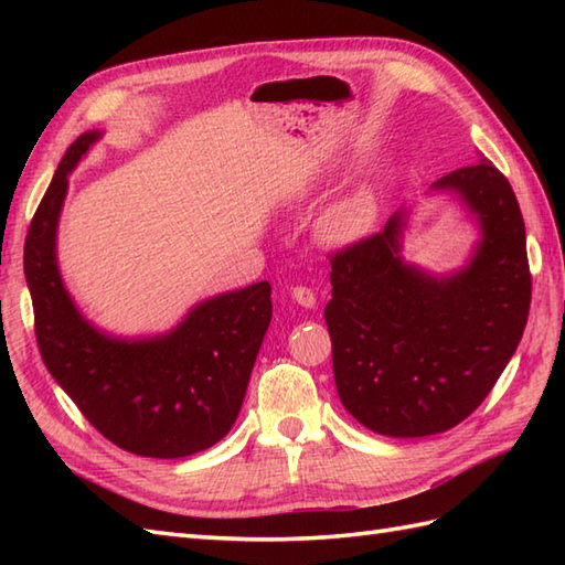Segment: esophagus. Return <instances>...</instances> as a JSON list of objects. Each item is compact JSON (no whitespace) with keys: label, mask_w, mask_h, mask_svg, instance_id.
Masks as SVG:
<instances>
[{"label":"esophagus","mask_w":565,"mask_h":565,"mask_svg":"<svg viewBox=\"0 0 565 565\" xmlns=\"http://www.w3.org/2000/svg\"><path fill=\"white\" fill-rule=\"evenodd\" d=\"M291 298H294L298 306H303V308H316V301H318L313 289H308V286H294Z\"/></svg>","instance_id":"1"}]
</instances>
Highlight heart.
<instances>
[{
	"instance_id": "1",
	"label": "heart",
	"mask_w": 565,
	"mask_h": 565,
	"mask_svg": "<svg viewBox=\"0 0 565 565\" xmlns=\"http://www.w3.org/2000/svg\"><path fill=\"white\" fill-rule=\"evenodd\" d=\"M376 225V206L366 194H350L320 215L318 231L334 247L354 245L364 239Z\"/></svg>"
}]
</instances>
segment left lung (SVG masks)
I'll return each instance as SVG.
<instances>
[{
	"instance_id": "8db88e82",
	"label": "left lung",
	"mask_w": 565,
	"mask_h": 565,
	"mask_svg": "<svg viewBox=\"0 0 565 565\" xmlns=\"http://www.w3.org/2000/svg\"><path fill=\"white\" fill-rule=\"evenodd\" d=\"M473 215L478 243L461 269L403 259L411 209L338 252L326 322L340 401L376 435L413 439L456 427L483 403L522 340L532 276L510 182L486 158L437 179Z\"/></svg>"
}]
</instances>
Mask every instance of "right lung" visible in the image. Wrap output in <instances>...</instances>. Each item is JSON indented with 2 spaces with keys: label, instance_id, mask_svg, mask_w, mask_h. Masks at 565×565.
<instances>
[{
  "label": "right lung",
  "instance_id": "obj_1",
  "mask_svg": "<svg viewBox=\"0 0 565 565\" xmlns=\"http://www.w3.org/2000/svg\"><path fill=\"white\" fill-rule=\"evenodd\" d=\"M99 138L102 130H87L67 148L29 227L23 274L35 340L57 386L106 439L138 456L182 459L235 425L271 322V286L206 298L152 338H116L92 326L72 301L55 245L67 174Z\"/></svg>",
  "mask_w": 565,
  "mask_h": 565
}]
</instances>
